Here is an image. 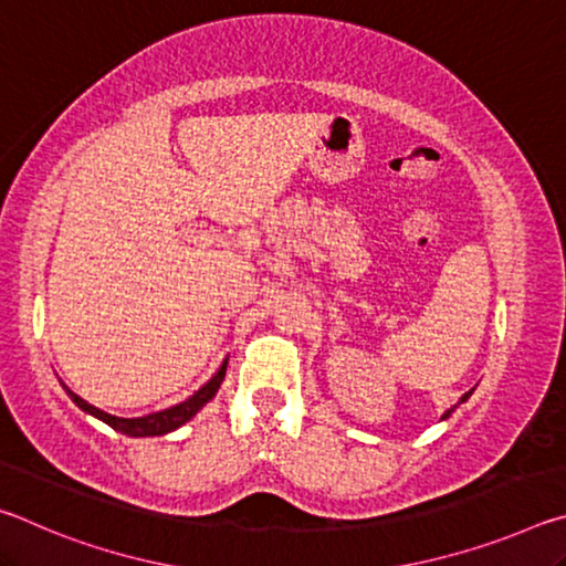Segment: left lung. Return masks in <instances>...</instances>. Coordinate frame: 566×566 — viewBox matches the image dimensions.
I'll use <instances>...</instances> for the list:
<instances>
[{
	"label": "left lung",
	"instance_id": "left-lung-1",
	"mask_svg": "<svg viewBox=\"0 0 566 566\" xmlns=\"http://www.w3.org/2000/svg\"><path fill=\"white\" fill-rule=\"evenodd\" d=\"M472 395H474V389H469V391H464V395H462V399H459L454 407H449V409L444 411V415H442V419H449V417H452V415H454V409H457L459 405H464V401H467L469 397H472Z\"/></svg>",
	"mask_w": 566,
	"mask_h": 566
}]
</instances>
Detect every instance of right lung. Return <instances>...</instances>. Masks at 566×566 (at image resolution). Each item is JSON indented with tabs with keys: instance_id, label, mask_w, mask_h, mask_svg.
I'll list each match as a JSON object with an SVG mask.
<instances>
[{
	"instance_id": "right-lung-1",
	"label": "right lung",
	"mask_w": 566,
	"mask_h": 566,
	"mask_svg": "<svg viewBox=\"0 0 566 566\" xmlns=\"http://www.w3.org/2000/svg\"><path fill=\"white\" fill-rule=\"evenodd\" d=\"M227 364H229V359H224L222 367L217 369V375L209 379L202 389H197L189 399L179 401V405L169 407V409L151 411V415L134 417V419L114 417V415H109V411L94 407V405H90V401H84L80 395H74V391L66 387L62 379H60V385H62V389L66 391V395H70V399L74 401L76 407H80L82 411H87V415H92V417H97L99 421H104V424H109L114 432H122V434H127V437H161V434L175 432V429H179L181 424H187V421L195 417L197 411L202 409L209 399H214V395H217L219 387H222V381H224Z\"/></svg>"
}]
</instances>
